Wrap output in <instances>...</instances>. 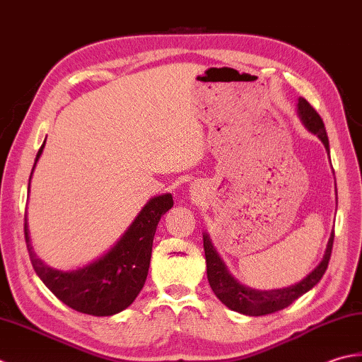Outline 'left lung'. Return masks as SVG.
I'll list each match as a JSON object with an SVG mask.
<instances>
[{"label": "left lung", "mask_w": 362, "mask_h": 362, "mask_svg": "<svg viewBox=\"0 0 362 362\" xmlns=\"http://www.w3.org/2000/svg\"><path fill=\"white\" fill-rule=\"evenodd\" d=\"M297 112L306 129L319 137L322 140V144L325 145V150L329 151V142L325 131V124H323L320 115L317 114V110L309 105L305 98H298ZM333 240L334 231H331L325 255H323L322 261L311 274L306 275L300 283L283 287V289L257 291L240 284L238 279L228 272L222 257H220L217 250L212 245L209 234L203 233V247L206 256V267H208V281L214 293L217 295V298L222 301L225 306L233 309L235 313L245 315H265L281 311V309L292 305L295 300L301 297V295L311 291L313 287L320 281L328 267L331 250H333Z\"/></svg>", "instance_id": "1"}]
</instances>
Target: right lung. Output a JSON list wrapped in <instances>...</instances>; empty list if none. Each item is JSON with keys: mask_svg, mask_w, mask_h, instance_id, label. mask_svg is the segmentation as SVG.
<instances>
[{"mask_svg": "<svg viewBox=\"0 0 362 362\" xmlns=\"http://www.w3.org/2000/svg\"><path fill=\"white\" fill-rule=\"evenodd\" d=\"M43 148L45 142L35 156L31 178ZM172 206V194L150 198L112 248L84 267L69 272L48 267L37 257L29 238L28 216H25L26 247L35 274L62 303L78 313L97 317L119 314L142 291L150 269L154 233L160 217Z\"/></svg>", "mask_w": 362, "mask_h": 362, "instance_id": "obj_1", "label": "right lung"}]
</instances>
